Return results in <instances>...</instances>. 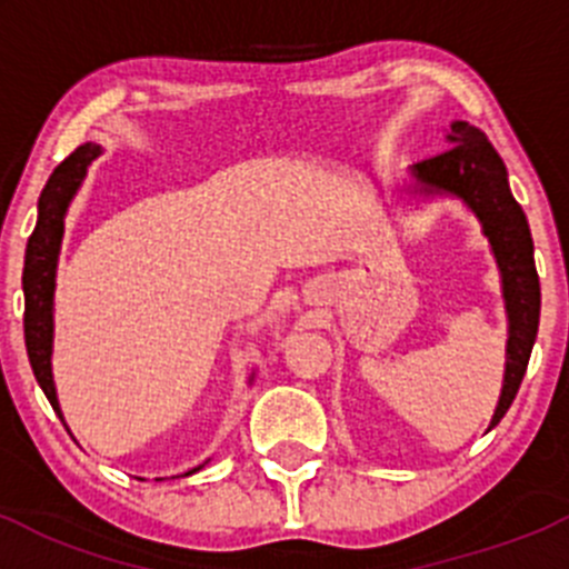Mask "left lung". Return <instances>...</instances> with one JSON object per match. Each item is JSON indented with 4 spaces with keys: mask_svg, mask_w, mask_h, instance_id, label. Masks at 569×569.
Masks as SVG:
<instances>
[{
    "mask_svg": "<svg viewBox=\"0 0 569 569\" xmlns=\"http://www.w3.org/2000/svg\"><path fill=\"white\" fill-rule=\"evenodd\" d=\"M449 151L412 164L416 192L421 194H457L481 222V231L490 239L492 256L501 269L503 300H507L509 341L503 391L498 399L490 429L507 416L509 405L518 396L529 366L533 338L539 327V278L533 267V242L523 209L509 192L507 168L490 146L487 134L476 126L455 120L446 134Z\"/></svg>",
    "mask_w": 569,
    "mask_h": 569,
    "instance_id": "left-lung-1",
    "label": "left lung"
}]
</instances>
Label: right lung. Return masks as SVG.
<instances>
[{
    "label": "right lung",
    "mask_w": 569,
    "mask_h": 569,
    "mask_svg": "<svg viewBox=\"0 0 569 569\" xmlns=\"http://www.w3.org/2000/svg\"><path fill=\"white\" fill-rule=\"evenodd\" d=\"M101 153L99 146L84 142L68 159H62L54 173L46 181L43 192L38 200V222L27 242L24 256V341L27 355H30L32 375L38 386L43 388L46 399L51 401L54 412L60 416V401H57L54 377H51V338H54V274L57 258H60L62 231H66V211L68 203L77 194L79 183L88 176L90 162ZM198 470V468H194Z\"/></svg>",
    "instance_id": "add662e5"
}]
</instances>
